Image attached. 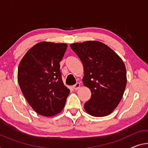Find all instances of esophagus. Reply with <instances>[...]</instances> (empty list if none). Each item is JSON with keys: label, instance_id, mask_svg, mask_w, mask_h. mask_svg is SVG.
I'll return each instance as SVG.
<instances>
[{"label": "esophagus", "instance_id": "34e87169", "mask_svg": "<svg viewBox=\"0 0 148 148\" xmlns=\"http://www.w3.org/2000/svg\"><path fill=\"white\" fill-rule=\"evenodd\" d=\"M79 88H80V83H77L75 85H73V88L75 90H78Z\"/></svg>", "mask_w": 148, "mask_h": 148}]
</instances>
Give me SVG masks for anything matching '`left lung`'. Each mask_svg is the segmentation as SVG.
<instances>
[{
  "label": "left lung",
  "mask_w": 148,
  "mask_h": 148,
  "mask_svg": "<svg viewBox=\"0 0 148 148\" xmlns=\"http://www.w3.org/2000/svg\"><path fill=\"white\" fill-rule=\"evenodd\" d=\"M70 47L83 63L84 86L91 92V97L84 105L85 111L95 117L109 115L119 105L126 88L123 60L99 41L73 43Z\"/></svg>",
  "instance_id": "obj_1"
}]
</instances>
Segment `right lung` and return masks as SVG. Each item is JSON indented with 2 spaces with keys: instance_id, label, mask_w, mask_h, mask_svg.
Segmentation results:
<instances>
[{
  "instance_id": "right-lung-1",
  "label": "right lung",
  "mask_w": 148,
  "mask_h": 148,
  "mask_svg": "<svg viewBox=\"0 0 148 148\" xmlns=\"http://www.w3.org/2000/svg\"><path fill=\"white\" fill-rule=\"evenodd\" d=\"M67 48L64 43L40 42L26 52L18 65L22 94L35 112L44 116L61 112L69 95L60 69Z\"/></svg>"
}]
</instances>
